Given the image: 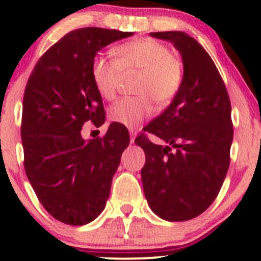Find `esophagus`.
<instances>
[{
	"instance_id": "1",
	"label": "esophagus",
	"mask_w": 261,
	"mask_h": 261,
	"mask_svg": "<svg viewBox=\"0 0 261 261\" xmlns=\"http://www.w3.org/2000/svg\"><path fill=\"white\" fill-rule=\"evenodd\" d=\"M130 138H131V144L135 143V138H136V131L130 130Z\"/></svg>"
}]
</instances>
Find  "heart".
<instances>
[{"label": "heart", "mask_w": 261, "mask_h": 261, "mask_svg": "<svg viewBox=\"0 0 261 261\" xmlns=\"http://www.w3.org/2000/svg\"><path fill=\"white\" fill-rule=\"evenodd\" d=\"M116 59L98 54L92 63V80L99 96L112 99L123 75L136 74V97L121 98L109 109V117L126 127H136L151 116L154 103L165 107L177 96L183 64L169 48L154 39H136L115 50Z\"/></svg>", "instance_id": "obj_1"}]
</instances>
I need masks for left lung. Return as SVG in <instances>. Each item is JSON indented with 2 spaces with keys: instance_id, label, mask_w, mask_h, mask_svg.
Instances as JSON below:
<instances>
[{
  "instance_id": "1",
  "label": "left lung",
  "mask_w": 261,
  "mask_h": 261,
  "mask_svg": "<svg viewBox=\"0 0 261 261\" xmlns=\"http://www.w3.org/2000/svg\"><path fill=\"white\" fill-rule=\"evenodd\" d=\"M150 36L180 53L183 81L170 106L146 126L164 144L143 135L135 144L145 151L141 180L150 208L179 222L206 211L222 187L233 138L231 103L215 63L196 39L181 31Z\"/></svg>"
}]
</instances>
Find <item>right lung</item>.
I'll list each match as a JSON object with an SVG mask.
<instances>
[{
    "label": "right lung",
    "mask_w": 261,
    "mask_h": 261,
    "mask_svg": "<svg viewBox=\"0 0 261 261\" xmlns=\"http://www.w3.org/2000/svg\"><path fill=\"white\" fill-rule=\"evenodd\" d=\"M134 33L101 28L70 31L46 50L29 78L22 101L23 167L44 208L81 226L105 210L112 178L130 138L121 123L103 138L84 140L82 127L105 122L92 63L102 48Z\"/></svg>",
    "instance_id": "1"
}]
</instances>
